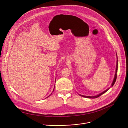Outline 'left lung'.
<instances>
[{
	"label": "left lung",
	"mask_w": 128,
	"mask_h": 128,
	"mask_svg": "<svg viewBox=\"0 0 128 128\" xmlns=\"http://www.w3.org/2000/svg\"><path fill=\"white\" fill-rule=\"evenodd\" d=\"M116 62V73H115V74H114V80H113V82H112V85H111V87L112 86H113V85L115 83V82H116V76H117V71H118V60H117V62ZM110 89V88H108L107 90H104V92H102V93H100V94H98V95H96V96H83V95H80V96H83V97H84V98H98V97H99L102 94H104V93H105L108 90Z\"/></svg>",
	"instance_id": "left-lung-1"
}]
</instances>
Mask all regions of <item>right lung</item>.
<instances>
[{
  "label": "right lung",
  "mask_w": 128,
  "mask_h": 128,
  "mask_svg": "<svg viewBox=\"0 0 128 128\" xmlns=\"http://www.w3.org/2000/svg\"><path fill=\"white\" fill-rule=\"evenodd\" d=\"M53 92H54V90H53ZM50 96V94L49 96Z\"/></svg>",
  "instance_id": "1"
}]
</instances>
